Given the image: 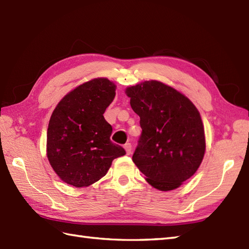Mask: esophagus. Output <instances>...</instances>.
I'll list each match as a JSON object with an SVG mask.
<instances>
[{"label":"esophagus","instance_id":"esophagus-1","mask_svg":"<svg viewBox=\"0 0 249 249\" xmlns=\"http://www.w3.org/2000/svg\"><path fill=\"white\" fill-rule=\"evenodd\" d=\"M131 144L130 143H126L125 145H124V148H125V151H126V154L127 155H129L130 153H131Z\"/></svg>","mask_w":249,"mask_h":249}]
</instances>
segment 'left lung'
Instances as JSON below:
<instances>
[{"instance_id":"obj_1","label":"left lung","mask_w":249,"mask_h":249,"mask_svg":"<svg viewBox=\"0 0 249 249\" xmlns=\"http://www.w3.org/2000/svg\"><path fill=\"white\" fill-rule=\"evenodd\" d=\"M125 92L142 128L132 161L155 189L180 187L197 171L206 151L198 110L187 96L157 80Z\"/></svg>"}]
</instances>
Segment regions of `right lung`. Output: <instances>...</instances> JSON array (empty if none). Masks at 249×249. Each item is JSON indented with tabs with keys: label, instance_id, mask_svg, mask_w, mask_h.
<instances>
[{
	"label": "right lung",
	"instance_id": "right-lung-1",
	"mask_svg": "<svg viewBox=\"0 0 249 249\" xmlns=\"http://www.w3.org/2000/svg\"><path fill=\"white\" fill-rule=\"evenodd\" d=\"M115 96V85L94 78L62 98L48 127L46 155L62 181L82 188L107 174L112 160L125 149L110 140L112 127L104 112Z\"/></svg>",
	"mask_w": 249,
	"mask_h": 249
}]
</instances>
